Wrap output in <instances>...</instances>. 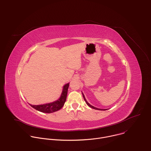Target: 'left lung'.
<instances>
[{"label":"left lung","mask_w":151,"mask_h":151,"mask_svg":"<svg viewBox=\"0 0 151 151\" xmlns=\"http://www.w3.org/2000/svg\"><path fill=\"white\" fill-rule=\"evenodd\" d=\"M82 95H83V99H84V100H85V101L86 102V103H87V104L88 105V106H89L90 107H91V108H93V109H96V110H104V109H99V108H97V107H94V106H91L90 104H89L88 102H87V101L86 100V99H85V96H84V95H83V94L82 93ZM106 110V109H105Z\"/></svg>","instance_id":"1"}]
</instances>
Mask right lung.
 Masks as SVG:
<instances>
[{
    "label": "right lung",
    "mask_w": 151,
    "mask_h": 151,
    "mask_svg": "<svg viewBox=\"0 0 151 151\" xmlns=\"http://www.w3.org/2000/svg\"><path fill=\"white\" fill-rule=\"evenodd\" d=\"M69 85V83L66 84L64 86L63 92L61 93V95L60 99L56 100L55 101L50 103H46L44 104H40V105L30 104V106L32 107H33L34 109H36L37 111H39L42 112H44V113H52L60 110L64 106V103H65L66 100Z\"/></svg>",
    "instance_id": "add662e5"
}]
</instances>
